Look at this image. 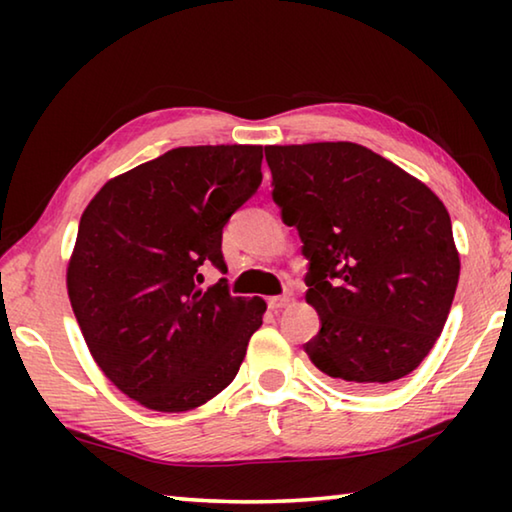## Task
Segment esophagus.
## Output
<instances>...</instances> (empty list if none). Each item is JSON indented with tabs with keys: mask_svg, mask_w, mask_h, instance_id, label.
Listing matches in <instances>:
<instances>
[{
	"mask_svg": "<svg viewBox=\"0 0 512 512\" xmlns=\"http://www.w3.org/2000/svg\"><path fill=\"white\" fill-rule=\"evenodd\" d=\"M291 302V296L289 293H284V296H273V298H268V307H271L273 311H280V309H284Z\"/></svg>",
	"mask_w": 512,
	"mask_h": 512,
	"instance_id": "34e87169",
	"label": "esophagus"
}]
</instances>
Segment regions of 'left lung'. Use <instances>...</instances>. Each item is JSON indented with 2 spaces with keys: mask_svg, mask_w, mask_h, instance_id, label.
Here are the masks:
<instances>
[{
  "mask_svg": "<svg viewBox=\"0 0 512 512\" xmlns=\"http://www.w3.org/2000/svg\"><path fill=\"white\" fill-rule=\"evenodd\" d=\"M273 201L309 259L314 366L372 391L420 366L461 273L452 219L431 189L361 144L266 146Z\"/></svg>",
  "mask_w": 512,
  "mask_h": 512,
  "instance_id": "left-lung-1",
  "label": "left lung"
}]
</instances>
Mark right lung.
Segmentation results:
<instances>
[{
	"label": "right lung",
	"mask_w": 512,
	"mask_h": 512,
	"mask_svg": "<svg viewBox=\"0 0 512 512\" xmlns=\"http://www.w3.org/2000/svg\"><path fill=\"white\" fill-rule=\"evenodd\" d=\"M262 146H180L108 180L85 207L67 293L97 366L146 409L180 413L237 377L266 311L235 298L223 225L262 183Z\"/></svg>",
	"instance_id": "add662e5"
}]
</instances>
